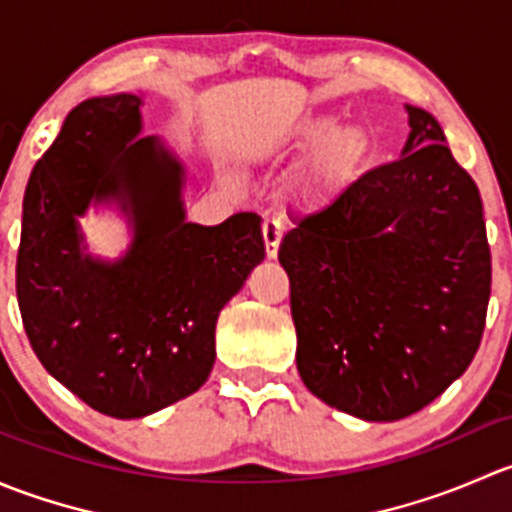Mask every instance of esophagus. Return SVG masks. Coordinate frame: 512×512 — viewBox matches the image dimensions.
Here are the masks:
<instances>
[{
  "mask_svg": "<svg viewBox=\"0 0 512 512\" xmlns=\"http://www.w3.org/2000/svg\"><path fill=\"white\" fill-rule=\"evenodd\" d=\"M262 235H265V250L267 257H277V250H280L282 240V223L275 218H267L262 223Z\"/></svg>",
  "mask_w": 512,
  "mask_h": 512,
  "instance_id": "1",
  "label": "esophagus"
}]
</instances>
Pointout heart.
<instances>
[{
    "label": "heart",
    "mask_w": 512,
    "mask_h": 512,
    "mask_svg": "<svg viewBox=\"0 0 512 512\" xmlns=\"http://www.w3.org/2000/svg\"><path fill=\"white\" fill-rule=\"evenodd\" d=\"M339 131V123L334 118H309L302 126L294 128L292 133H287L285 138L272 146L275 156H287L294 151H309V148H317L322 143H327L334 133ZM366 156V141L359 133H344L307 173L299 178V183L294 185V193L299 200H317L324 193H329L332 188L342 185L344 180L352 175V170L361 163Z\"/></svg>",
    "instance_id": "obj_1"
}]
</instances>
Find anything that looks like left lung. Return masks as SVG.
Segmentation results:
<instances>
[{
    "mask_svg": "<svg viewBox=\"0 0 512 512\" xmlns=\"http://www.w3.org/2000/svg\"><path fill=\"white\" fill-rule=\"evenodd\" d=\"M404 156L294 220L280 245L304 386L364 421H399L471 366L490 299L478 185L428 111Z\"/></svg>",
    "mask_w": 512,
    "mask_h": 512,
    "instance_id": "left-lung-1",
    "label": "left lung"
}]
</instances>
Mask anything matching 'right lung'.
<instances>
[{"instance_id":"1","label":"right lung","mask_w":512,"mask_h":512,"mask_svg":"<svg viewBox=\"0 0 512 512\" xmlns=\"http://www.w3.org/2000/svg\"><path fill=\"white\" fill-rule=\"evenodd\" d=\"M141 96L89 98L36 160L22 210L17 299L34 354L84 404L141 418L195 394L215 364V322L265 260L260 218L185 223L183 165L141 133ZM132 215L118 263L80 252L90 200Z\"/></svg>"}]
</instances>
